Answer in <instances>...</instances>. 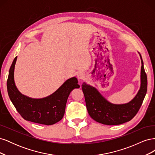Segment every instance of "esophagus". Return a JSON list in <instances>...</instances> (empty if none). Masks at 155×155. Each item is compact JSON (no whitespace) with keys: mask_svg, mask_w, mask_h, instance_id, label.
<instances>
[{"mask_svg":"<svg viewBox=\"0 0 155 155\" xmlns=\"http://www.w3.org/2000/svg\"><path fill=\"white\" fill-rule=\"evenodd\" d=\"M84 78H85V75H84L83 73L80 72L78 74V78L79 80H82V79H84Z\"/></svg>","mask_w":155,"mask_h":155,"instance_id":"1","label":"esophagus"}]
</instances>
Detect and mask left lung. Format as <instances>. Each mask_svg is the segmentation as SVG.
I'll list each match as a JSON object with an SVG mask.
<instances>
[{"label":"left lung","mask_w":155,"mask_h":155,"mask_svg":"<svg viewBox=\"0 0 155 155\" xmlns=\"http://www.w3.org/2000/svg\"><path fill=\"white\" fill-rule=\"evenodd\" d=\"M142 61L141 85L137 94L127 104H113L108 101L97 89L86 83L82 84L87 109L89 115L97 122L108 125L122 124L132 120L141 107L147 89V79Z\"/></svg>","instance_id":"left-lung-1"}]
</instances>
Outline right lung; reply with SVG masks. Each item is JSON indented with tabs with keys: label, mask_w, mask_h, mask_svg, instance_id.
<instances>
[{
	"label": "right lung",
	"mask_w": 155,
	"mask_h": 155,
	"mask_svg": "<svg viewBox=\"0 0 155 155\" xmlns=\"http://www.w3.org/2000/svg\"><path fill=\"white\" fill-rule=\"evenodd\" d=\"M15 57L9 71L7 89L9 97L23 118L31 122L46 125H53L63 118L67 99L73 89L80 87L76 77L70 78L57 91L47 97L34 99L18 91L14 81Z\"/></svg>",
	"instance_id": "obj_1"
}]
</instances>
